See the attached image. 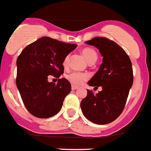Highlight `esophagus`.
Instances as JSON below:
<instances>
[{
	"mask_svg": "<svg viewBox=\"0 0 151 151\" xmlns=\"http://www.w3.org/2000/svg\"><path fill=\"white\" fill-rule=\"evenodd\" d=\"M78 88V87L76 86H74V85H73V86H72V89L73 90H76Z\"/></svg>",
	"mask_w": 151,
	"mask_h": 151,
	"instance_id": "34e87169",
	"label": "esophagus"
}]
</instances>
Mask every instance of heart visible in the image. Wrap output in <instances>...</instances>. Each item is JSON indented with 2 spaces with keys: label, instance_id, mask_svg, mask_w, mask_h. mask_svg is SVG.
Masks as SVG:
<instances>
[{
  "label": "heart",
  "instance_id": "b5f03b06",
  "mask_svg": "<svg viewBox=\"0 0 151 151\" xmlns=\"http://www.w3.org/2000/svg\"><path fill=\"white\" fill-rule=\"evenodd\" d=\"M81 53L84 58L86 60V61L88 63H95L97 60V53L95 50L90 48H84L82 49L81 51ZM68 62H69V56H65L64 60H63V65L66 66L68 65ZM67 79L73 85H81L82 83L88 79V76L86 73H78V72H73V73H69L66 76Z\"/></svg>",
  "mask_w": 151,
  "mask_h": 151
}]
</instances>
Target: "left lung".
<instances>
[{"label":"left lung","instance_id":"obj_1","mask_svg":"<svg viewBox=\"0 0 151 151\" xmlns=\"http://www.w3.org/2000/svg\"><path fill=\"white\" fill-rule=\"evenodd\" d=\"M86 42L95 46L103 57L99 71L88 84L101 86L102 90L96 95L87 90V96L81 101V109L90 122L106 124L118 118L124 109L133 85L132 64L125 51L114 41L95 37Z\"/></svg>","mask_w":151,"mask_h":151}]
</instances>
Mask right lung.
I'll use <instances>...</instances> for the list:
<instances>
[{
	"label": "right lung",
	"mask_w": 151,
	"mask_h": 151,
	"mask_svg": "<svg viewBox=\"0 0 151 151\" xmlns=\"http://www.w3.org/2000/svg\"><path fill=\"white\" fill-rule=\"evenodd\" d=\"M76 44L48 37L38 39L26 46L17 60L16 84L26 109L33 116L47 118L62 109L71 84L65 78L57 84L48 82V76L60 78L64 73L63 60Z\"/></svg>",
	"instance_id": "add662e5"
}]
</instances>
